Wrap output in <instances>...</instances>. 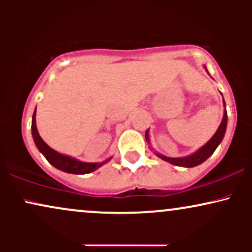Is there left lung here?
I'll return each mask as SVG.
<instances>
[{
	"label": "left lung",
	"instance_id": "8db88e82",
	"mask_svg": "<svg viewBox=\"0 0 252 252\" xmlns=\"http://www.w3.org/2000/svg\"><path fill=\"white\" fill-rule=\"evenodd\" d=\"M204 68L206 70L207 73H209V71H207L206 66H204ZM222 96V94H221ZM222 102H224V116H222V120H221V123L220 126H219V128L217 129V131L215 132V135L211 137V140L207 142L206 144H204V146L201 147V148H199L196 152L192 153L190 155H187V156H182V158H168V156H164L162 154H160V153L155 152L156 156H158V158H161V160L163 161H167V162L174 164V166H179V167H186V168H192V167H195V166H199V164H201L204 161H206L207 158H210L211 155L215 153V150L217 149V147L219 146V144L221 143L222 138H224V135H225V131H226V126H227V112H226V104H225V100L222 99ZM146 141L150 144V140H149V130L147 129L146 131Z\"/></svg>",
	"mask_w": 252,
	"mask_h": 252
}]
</instances>
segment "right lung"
Here are the masks:
<instances>
[{
	"mask_svg": "<svg viewBox=\"0 0 252 252\" xmlns=\"http://www.w3.org/2000/svg\"><path fill=\"white\" fill-rule=\"evenodd\" d=\"M35 116L36 108L34 110L33 117H32V135H33L34 143H35L39 152L45 156L46 160H47L52 166L56 167V168L63 170V172L65 173H70V174H89V173L94 172V170L111 160V158H106L105 161H102V162H83V161L77 160V158H72V156L58 153L57 150L52 149L51 147L42 140L41 136L39 135V131H37L36 129Z\"/></svg>",
	"mask_w": 252,
	"mask_h": 252,
	"instance_id": "obj_1",
	"label": "right lung"
}]
</instances>
